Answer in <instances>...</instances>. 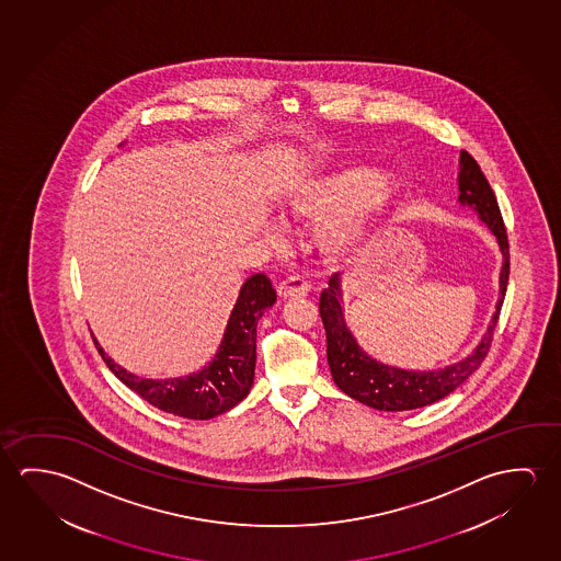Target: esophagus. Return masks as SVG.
I'll use <instances>...</instances> for the list:
<instances>
[{
    "label": "esophagus",
    "instance_id": "1",
    "mask_svg": "<svg viewBox=\"0 0 561 561\" xmlns=\"http://www.w3.org/2000/svg\"><path fill=\"white\" fill-rule=\"evenodd\" d=\"M278 296L280 298H300V296H308L310 293V285L304 280L302 276H288L278 285Z\"/></svg>",
    "mask_w": 561,
    "mask_h": 561
}]
</instances>
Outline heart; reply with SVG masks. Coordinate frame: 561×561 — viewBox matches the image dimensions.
I'll use <instances>...</instances> for the list:
<instances>
[{"label":"heart","mask_w":561,"mask_h":561,"mask_svg":"<svg viewBox=\"0 0 561 561\" xmlns=\"http://www.w3.org/2000/svg\"><path fill=\"white\" fill-rule=\"evenodd\" d=\"M386 179L373 163L310 173L294 179L285 205L294 218L318 224L316 243L325 257L351 261L370 250L398 208L400 193Z\"/></svg>","instance_id":"heart-1"}]
</instances>
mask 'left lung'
<instances>
[{
    "label": "left lung",
    "instance_id": "obj_1",
    "mask_svg": "<svg viewBox=\"0 0 561 561\" xmlns=\"http://www.w3.org/2000/svg\"><path fill=\"white\" fill-rule=\"evenodd\" d=\"M458 203L488 226L495 236L503 255V267L499 273V298L490 325L481 335L480 343L450 365L438 368H401L388 365L368 355L356 341L345 320L343 304V276L341 273L330 278V286L321 293L320 316L328 339V363L333 382L348 398L380 411H410L431 405L453 393L460 383L480 368L490 351L493 330L497 325L499 311L507 293L508 243L507 231L499 213L497 198L493 195L490 181L483 175L478 161L468 151H460V173H458Z\"/></svg>",
    "mask_w": 561,
    "mask_h": 561
}]
</instances>
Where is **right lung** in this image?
Instances as JSON below:
<instances>
[{
  "label": "right lung",
  "mask_w": 561,
  "mask_h": 561,
  "mask_svg": "<svg viewBox=\"0 0 561 561\" xmlns=\"http://www.w3.org/2000/svg\"><path fill=\"white\" fill-rule=\"evenodd\" d=\"M275 302L276 290L271 278L265 273L251 275L241 285L213 358L185 376L140 378L125 366L116 365L98 339L93 341L111 373L142 400L171 415L205 421L222 415L248 398L255 378L257 323Z\"/></svg>",
  "instance_id": "right-lung-1"
}]
</instances>
